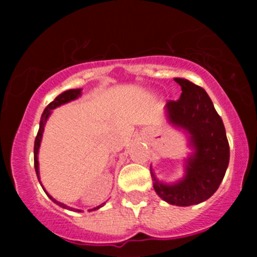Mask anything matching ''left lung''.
I'll list each match as a JSON object with an SVG mask.
<instances>
[{
  "instance_id": "1",
  "label": "left lung",
  "mask_w": 257,
  "mask_h": 257,
  "mask_svg": "<svg viewBox=\"0 0 257 257\" xmlns=\"http://www.w3.org/2000/svg\"><path fill=\"white\" fill-rule=\"evenodd\" d=\"M181 87L180 98L167 103L168 118L175 125L191 134L195 149L188 159L186 175L173 185L162 184L154 178V189L167 203L190 206L209 199L221 184L230 159L229 142L221 116L204 88L190 80L174 78Z\"/></svg>"
}]
</instances>
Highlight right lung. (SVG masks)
I'll return each mask as SVG.
<instances>
[{
  "instance_id": "obj_1",
  "label": "right lung",
  "mask_w": 257,
  "mask_h": 257,
  "mask_svg": "<svg viewBox=\"0 0 257 257\" xmlns=\"http://www.w3.org/2000/svg\"><path fill=\"white\" fill-rule=\"evenodd\" d=\"M80 90H82V89H69V90H66V92H63V93H62V94H59L58 97H56V99H54L53 102L49 103L47 107H46V109L43 110L42 115H41L40 129H38V133H37V136H36V139H35V152H33V153H35V169H36V174H37L38 180H40V174H38V160H37V154H38V149H40L41 139H42V133H43V131H45V124H46V121H47L49 114H51V110L54 109V108L59 107V105L64 104V103H68V102H71V100H73V99H76V98H78L79 95H80ZM42 188H43V186H42ZM47 195L49 196V199H51V200L53 201V203H56L57 205L62 206V208H63V209H69V210H73V211H78V212L82 211V210H78V209L68 208V206L64 205V204H62V203H59V201L54 200V199L52 198V196L49 195V194H47ZM104 204H105V203H103L102 205L97 206V208L90 209L89 211H93V210H97V209L102 208V206L104 205Z\"/></svg>"
}]
</instances>
